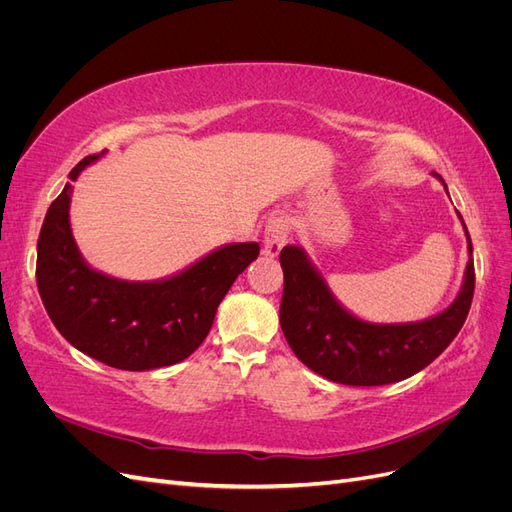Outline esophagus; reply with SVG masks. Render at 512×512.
<instances>
[{
    "mask_svg": "<svg viewBox=\"0 0 512 512\" xmlns=\"http://www.w3.org/2000/svg\"><path fill=\"white\" fill-rule=\"evenodd\" d=\"M288 241V222L284 218H273L269 220L265 228V247H262V254L275 258L282 252V247Z\"/></svg>",
    "mask_w": 512,
    "mask_h": 512,
    "instance_id": "esophagus-1",
    "label": "esophagus"
}]
</instances>
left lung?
<instances>
[{"instance_id":"left-lung-1","label":"left lung","mask_w":512,"mask_h":512,"mask_svg":"<svg viewBox=\"0 0 512 512\" xmlns=\"http://www.w3.org/2000/svg\"><path fill=\"white\" fill-rule=\"evenodd\" d=\"M436 177L446 188L444 179ZM463 230L470 258L455 301L440 314L416 322L361 320L337 301L303 247H284L280 254L284 269L280 324L297 359L322 378L348 386H380L406 380L438 359L457 337L472 305V239L466 224Z\"/></svg>"}]
</instances>
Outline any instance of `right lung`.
<instances>
[{
    "label": "right lung",
    "instance_id": "1",
    "mask_svg": "<svg viewBox=\"0 0 512 512\" xmlns=\"http://www.w3.org/2000/svg\"><path fill=\"white\" fill-rule=\"evenodd\" d=\"M104 156H87L53 200L38 237L36 282L46 314L68 342L104 365L147 371L175 365L205 342L218 305L258 258L260 245L228 243L175 275L128 282L96 271L70 228L72 181Z\"/></svg>",
    "mask_w": 512,
    "mask_h": 512
}]
</instances>
